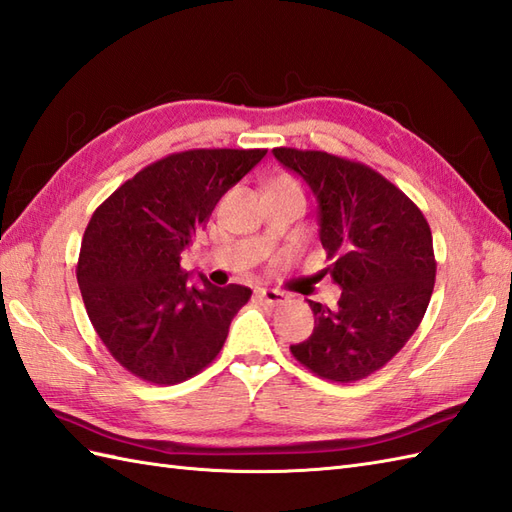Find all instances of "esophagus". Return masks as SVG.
I'll list each match as a JSON object with an SVG mask.
<instances>
[{"mask_svg": "<svg viewBox=\"0 0 512 512\" xmlns=\"http://www.w3.org/2000/svg\"><path fill=\"white\" fill-rule=\"evenodd\" d=\"M257 296L268 305H283L285 301H288V296L279 290H272V288H259Z\"/></svg>", "mask_w": 512, "mask_h": 512, "instance_id": "obj_1", "label": "esophagus"}]
</instances>
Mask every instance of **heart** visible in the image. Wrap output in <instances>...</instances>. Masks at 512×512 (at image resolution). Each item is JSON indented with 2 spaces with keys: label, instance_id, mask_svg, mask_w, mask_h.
Segmentation results:
<instances>
[{
  "label": "heart",
  "instance_id": "heart-1",
  "mask_svg": "<svg viewBox=\"0 0 512 512\" xmlns=\"http://www.w3.org/2000/svg\"><path fill=\"white\" fill-rule=\"evenodd\" d=\"M277 187L299 189V192H301V187H299V185H296V181H292V178H290V176H281V178H277V181H275V183H272V185H270V189H277Z\"/></svg>",
  "mask_w": 512,
  "mask_h": 512
}]
</instances>
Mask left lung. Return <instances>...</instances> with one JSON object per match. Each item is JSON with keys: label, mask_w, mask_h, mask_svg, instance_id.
<instances>
[{"label": "left lung", "mask_w": 512, "mask_h": 512, "mask_svg": "<svg viewBox=\"0 0 512 512\" xmlns=\"http://www.w3.org/2000/svg\"><path fill=\"white\" fill-rule=\"evenodd\" d=\"M318 202L325 275L342 288L336 307L310 301L312 336L290 351L329 382L351 384L379 371L417 331L432 299L436 259L421 209L360 161L323 150L275 148Z\"/></svg>", "instance_id": "left-lung-1"}]
</instances>
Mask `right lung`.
Here are the masks:
<instances>
[{
	"label": "right lung",
	"instance_id": "right-lung-1",
	"mask_svg": "<svg viewBox=\"0 0 512 512\" xmlns=\"http://www.w3.org/2000/svg\"><path fill=\"white\" fill-rule=\"evenodd\" d=\"M264 148L174 152L128 178L93 211L76 277L95 334L128 373L172 386L209 366L251 288H196L181 268L192 237Z\"/></svg>",
	"mask_w": 512,
	"mask_h": 512
}]
</instances>
